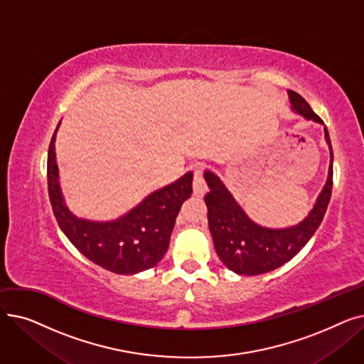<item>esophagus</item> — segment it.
<instances>
[{
  "instance_id": "obj_1",
  "label": "esophagus",
  "mask_w": 364,
  "mask_h": 364,
  "mask_svg": "<svg viewBox=\"0 0 364 364\" xmlns=\"http://www.w3.org/2000/svg\"><path fill=\"white\" fill-rule=\"evenodd\" d=\"M206 192H208V184L205 183V180L202 177V171L196 169L195 171V180H193V193H195V196L202 198Z\"/></svg>"
}]
</instances>
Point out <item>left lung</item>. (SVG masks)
<instances>
[{"label":"left lung","mask_w":364,"mask_h":364,"mask_svg":"<svg viewBox=\"0 0 364 364\" xmlns=\"http://www.w3.org/2000/svg\"><path fill=\"white\" fill-rule=\"evenodd\" d=\"M288 95L291 109L295 113L304 119L323 125V121L298 92L288 90ZM324 140L331 153L326 184L323 186L309 215L295 225L272 228L255 223L247 217L220 177L213 171H205V181L209 187V192L205 195L209 232L217 255L228 270L245 276L269 273L291 261L313 237L326 214L332 195L333 151L326 127Z\"/></svg>","instance_id":"1"}]
</instances>
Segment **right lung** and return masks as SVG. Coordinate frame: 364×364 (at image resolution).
<instances>
[{
	"mask_svg": "<svg viewBox=\"0 0 364 364\" xmlns=\"http://www.w3.org/2000/svg\"><path fill=\"white\" fill-rule=\"evenodd\" d=\"M59 125L48 149L47 178L53 213L62 232L82 255L112 273L137 274L155 267L168 251L183 202L192 195L193 172L151 192L118 218H81L70 213L62 193L54 146Z\"/></svg>",
	"mask_w": 364,
	"mask_h": 364,
	"instance_id": "obj_1",
	"label": "right lung"
}]
</instances>
